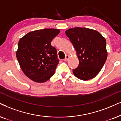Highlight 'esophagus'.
I'll return each mask as SVG.
<instances>
[{
	"instance_id": "esophagus-1",
	"label": "esophagus",
	"mask_w": 121,
	"mask_h": 121,
	"mask_svg": "<svg viewBox=\"0 0 121 121\" xmlns=\"http://www.w3.org/2000/svg\"><path fill=\"white\" fill-rule=\"evenodd\" d=\"M69 59V55H66L65 56V58L64 59V61H67Z\"/></svg>"
}]
</instances>
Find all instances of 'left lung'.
I'll return each instance as SVG.
<instances>
[{
	"label": "left lung",
	"mask_w": 121,
	"mask_h": 121,
	"mask_svg": "<svg viewBox=\"0 0 121 121\" xmlns=\"http://www.w3.org/2000/svg\"><path fill=\"white\" fill-rule=\"evenodd\" d=\"M65 34L74 46L79 61L73 74L82 80L94 78L107 58L105 38L97 30L81 27L69 29Z\"/></svg>",
	"instance_id": "obj_1"
}]
</instances>
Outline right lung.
<instances>
[{"instance_id":"add662e5","label":"right lung","mask_w":121,"mask_h":121,"mask_svg":"<svg viewBox=\"0 0 121 121\" xmlns=\"http://www.w3.org/2000/svg\"><path fill=\"white\" fill-rule=\"evenodd\" d=\"M60 32L54 28L36 30L19 39L17 58L24 74L33 82H46L55 74L59 61L51 42Z\"/></svg>"}]
</instances>
